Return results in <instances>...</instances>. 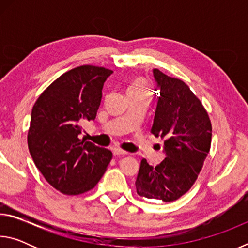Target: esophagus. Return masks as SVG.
Instances as JSON below:
<instances>
[{"mask_svg":"<svg viewBox=\"0 0 248 248\" xmlns=\"http://www.w3.org/2000/svg\"><path fill=\"white\" fill-rule=\"evenodd\" d=\"M112 152H114L115 155H125V154H128V152H125V151L121 150L119 148H114V149H112Z\"/></svg>","mask_w":248,"mask_h":248,"instance_id":"1","label":"esophagus"}]
</instances>
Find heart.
Masks as SVG:
<instances>
[{"label": "heart", "mask_w": 248, "mask_h": 248, "mask_svg": "<svg viewBox=\"0 0 248 248\" xmlns=\"http://www.w3.org/2000/svg\"><path fill=\"white\" fill-rule=\"evenodd\" d=\"M136 91H148V86H146L145 82L143 79H134V81L130 84L128 92H136Z\"/></svg>", "instance_id": "b5f03b06"}]
</instances>
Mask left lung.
I'll return each mask as SVG.
<instances>
[{
	"label": "left lung",
	"instance_id": "1",
	"mask_svg": "<svg viewBox=\"0 0 248 248\" xmlns=\"http://www.w3.org/2000/svg\"><path fill=\"white\" fill-rule=\"evenodd\" d=\"M153 75L158 96L151 132L165 139L166 157L155 167L142 159L136 187L138 195L170 202L195 184L210 151L212 127L207 110L182 79L157 69Z\"/></svg>",
	"mask_w": 248,
	"mask_h": 248
}]
</instances>
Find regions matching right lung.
<instances>
[{
    "instance_id": "1",
    "label": "right lung",
    "mask_w": 248,
    "mask_h": 248,
    "mask_svg": "<svg viewBox=\"0 0 248 248\" xmlns=\"http://www.w3.org/2000/svg\"><path fill=\"white\" fill-rule=\"evenodd\" d=\"M111 73L100 66H78L50 84L33 105L29 152L46 180L62 194L93 189L112 157L111 151L79 138L82 124L96 118Z\"/></svg>"
}]
</instances>
